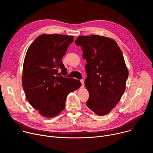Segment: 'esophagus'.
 <instances>
[{"mask_svg":"<svg viewBox=\"0 0 153 153\" xmlns=\"http://www.w3.org/2000/svg\"><path fill=\"white\" fill-rule=\"evenodd\" d=\"M80 81L81 83V88H83V87L84 86V80L83 79H81V80H80Z\"/></svg>","mask_w":153,"mask_h":153,"instance_id":"1","label":"esophagus"}]
</instances>
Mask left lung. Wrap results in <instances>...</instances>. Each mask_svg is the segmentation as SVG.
<instances>
[{"mask_svg":"<svg viewBox=\"0 0 153 153\" xmlns=\"http://www.w3.org/2000/svg\"><path fill=\"white\" fill-rule=\"evenodd\" d=\"M86 59L85 84L89 91L86 105L97 115L110 113L120 100L128 77L121 50L112 39L80 36L75 41Z\"/></svg>","mask_w":153,"mask_h":153,"instance_id":"left-lung-1","label":"left lung"}]
</instances>
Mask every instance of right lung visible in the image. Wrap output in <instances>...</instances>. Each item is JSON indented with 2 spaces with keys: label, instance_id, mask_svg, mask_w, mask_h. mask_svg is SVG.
<instances>
[{
  "label": "right lung",
  "instance_id": "add662e5",
  "mask_svg": "<svg viewBox=\"0 0 153 153\" xmlns=\"http://www.w3.org/2000/svg\"><path fill=\"white\" fill-rule=\"evenodd\" d=\"M73 39L72 36L42 34L27 50L23 88L30 104L43 117L58 115L64 110L68 94L81 85L79 80L58 76L59 69L63 75L67 74L62 59Z\"/></svg>",
  "mask_w": 153,
  "mask_h": 153
}]
</instances>
